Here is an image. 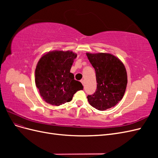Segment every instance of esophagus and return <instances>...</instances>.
Wrapping results in <instances>:
<instances>
[{
	"label": "esophagus",
	"instance_id": "1",
	"mask_svg": "<svg viewBox=\"0 0 158 158\" xmlns=\"http://www.w3.org/2000/svg\"><path fill=\"white\" fill-rule=\"evenodd\" d=\"M80 82H81V83H82V84H83V85H84V80H81Z\"/></svg>",
	"mask_w": 158,
	"mask_h": 158
}]
</instances>
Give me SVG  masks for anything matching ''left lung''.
<instances>
[{
    "instance_id": "left-lung-1",
    "label": "left lung",
    "mask_w": 158,
    "mask_h": 158,
    "mask_svg": "<svg viewBox=\"0 0 158 158\" xmlns=\"http://www.w3.org/2000/svg\"><path fill=\"white\" fill-rule=\"evenodd\" d=\"M95 71L97 89L88 95L89 104L99 111L111 108L122 99L127 84L125 66L116 56L109 53H86Z\"/></svg>"
}]
</instances>
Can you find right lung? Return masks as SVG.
Masks as SVG:
<instances>
[{
    "mask_svg": "<svg viewBox=\"0 0 158 158\" xmlns=\"http://www.w3.org/2000/svg\"><path fill=\"white\" fill-rule=\"evenodd\" d=\"M77 55L72 51H55L43 56L35 69V84L45 101L59 106L70 102L74 94L83 89L80 82L70 73Z\"/></svg>",
    "mask_w": 158,
    "mask_h": 158,
    "instance_id": "right-lung-1",
    "label": "right lung"
}]
</instances>
